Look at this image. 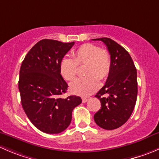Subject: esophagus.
<instances>
[{"instance_id": "obj_1", "label": "esophagus", "mask_w": 159, "mask_h": 159, "mask_svg": "<svg viewBox=\"0 0 159 159\" xmlns=\"http://www.w3.org/2000/svg\"><path fill=\"white\" fill-rule=\"evenodd\" d=\"M88 100H89V98H84V97L82 98V102H83V103H86V102H88Z\"/></svg>"}]
</instances>
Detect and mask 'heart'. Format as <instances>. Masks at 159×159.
Wrapping results in <instances>:
<instances>
[{"instance_id": "1", "label": "heart", "mask_w": 159, "mask_h": 159, "mask_svg": "<svg viewBox=\"0 0 159 159\" xmlns=\"http://www.w3.org/2000/svg\"><path fill=\"white\" fill-rule=\"evenodd\" d=\"M86 65L84 74L88 76L79 78L70 84V89L73 94L88 96L100 88L101 80H105L111 70V58L106 50L101 49L93 44L80 46L73 54V57H64L60 62V72L67 81L76 78L78 65Z\"/></svg>"}]
</instances>
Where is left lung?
<instances>
[{
    "label": "left lung",
    "mask_w": 159,
    "mask_h": 159,
    "mask_svg": "<svg viewBox=\"0 0 159 159\" xmlns=\"http://www.w3.org/2000/svg\"><path fill=\"white\" fill-rule=\"evenodd\" d=\"M106 45L111 58V70L105 85L96 94L101 109L94 115L99 127L113 130L121 127L132 114L138 94L137 70L127 51L108 38L92 39Z\"/></svg>",
    "instance_id": "1"
}]
</instances>
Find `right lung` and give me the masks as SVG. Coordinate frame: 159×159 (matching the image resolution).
<instances>
[{"mask_svg": "<svg viewBox=\"0 0 159 159\" xmlns=\"http://www.w3.org/2000/svg\"><path fill=\"white\" fill-rule=\"evenodd\" d=\"M74 44L41 40L28 51L20 66L22 107L32 124L44 133L65 131L71 121L72 111L82 102L75 95L60 98L68 87L61 75L60 62Z\"/></svg>", "mask_w": 159, "mask_h": 159, "instance_id": "1", "label": "right lung"}]
</instances>
